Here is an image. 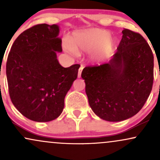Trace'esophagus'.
<instances>
[{"label":"esophagus","mask_w":160,"mask_h":160,"mask_svg":"<svg viewBox=\"0 0 160 160\" xmlns=\"http://www.w3.org/2000/svg\"><path fill=\"white\" fill-rule=\"evenodd\" d=\"M82 69H83V66L81 65L80 66V68H79V71H78V78H80V77H81V73H82Z\"/></svg>","instance_id":"1"}]
</instances>
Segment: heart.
Here are the masks:
<instances>
[{"mask_svg": "<svg viewBox=\"0 0 160 160\" xmlns=\"http://www.w3.org/2000/svg\"><path fill=\"white\" fill-rule=\"evenodd\" d=\"M118 40L111 35V32L101 28H89L74 32L70 39L63 41L64 48L68 52L77 55L79 51H89L92 62H99L114 50Z\"/></svg>", "mask_w": 160, "mask_h": 160, "instance_id": "heart-1", "label": "heart"}]
</instances>
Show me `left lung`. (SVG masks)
I'll use <instances>...</instances> for the list:
<instances>
[{
    "instance_id": "left-lung-1",
    "label": "left lung",
    "mask_w": 160,
    "mask_h": 160,
    "mask_svg": "<svg viewBox=\"0 0 160 160\" xmlns=\"http://www.w3.org/2000/svg\"><path fill=\"white\" fill-rule=\"evenodd\" d=\"M117 51L107 63L86 67L81 77L92 111L102 120L119 122L135 116L152 90L153 56L141 35L124 29Z\"/></svg>"
}]
</instances>
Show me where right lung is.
I'll list each match as a JSON object with an SVG mask.
<instances>
[{
  "label": "right lung",
  "instance_id": "obj_1",
  "mask_svg": "<svg viewBox=\"0 0 160 160\" xmlns=\"http://www.w3.org/2000/svg\"><path fill=\"white\" fill-rule=\"evenodd\" d=\"M59 26L40 24L22 33L11 47L6 72L16 109L29 120L49 122L58 117L65 97L78 78L80 65L63 68Z\"/></svg>",
  "mask_w": 160,
  "mask_h": 160
}]
</instances>
